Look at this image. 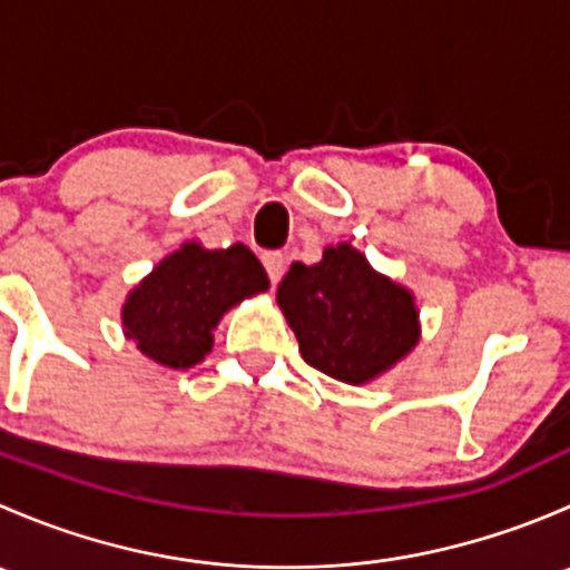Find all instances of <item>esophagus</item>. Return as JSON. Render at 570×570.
Instances as JSON below:
<instances>
[{"label": "esophagus", "mask_w": 570, "mask_h": 570, "mask_svg": "<svg viewBox=\"0 0 570 570\" xmlns=\"http://www.w3.org/2000/svg\"><path fill=\"white\" fill-rule=\"evenodd\" d=\"M262 264H264V269H267L269 281H278L281 275H284L286 258L281 250H267V253H262Z\"/></svg>", "instance_id": "1"}]
</instances>
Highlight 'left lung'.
Segmentation results:
<instances>
[{
	"mask_svg": "<svg viewBox=\"0 0 570 570\" xmlns=\"http://www.w3.org/2000/svg\"><path fill=\"white\" fill-rule=\"evenodd\" d=\"M278 306L306 364L342 383L375 381L419 342V312L405 286L375 273L342 243L322 262H295L278 284Z\"/></svg>",
	"mask_w": 570,
	"mask_h": 570,
	"instance_id": "1",
	"label": "left lung"
}]
</instances>
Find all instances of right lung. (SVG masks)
Listing matches in <instances>:
<instances>
[{
  "label": "right lung",
  "instance_id": "right-lung-1",
  "mask_svg": "<svg viewBox=\"0 0 570 570\" xmlns=\"http://www.w3.org/2000/svg\"><path fill=\"white\" fill-rule=\"evenodd\" d=\"M267 286V273L243 243L226 250L184 243L129 292L124 333L157 364L189 370L212 350L223 314Z\"/></svg>",
  "mask_w": 570,
  "mask_h": 570
}]
</instances>
